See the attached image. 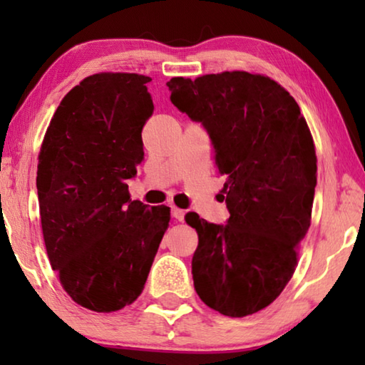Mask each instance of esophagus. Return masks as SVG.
<instances>
[{"instance_id":"1","label":"esophagus","mask_w":365,"mask_h":365,"mask_svg":"<svg viewBox=\"0 0 365 365\" xmlns=\"http://www.w3.org/2000/svg\"><path fill=\"white\" fill-rule=\"evenodd\" d=\"M172 215H174V217L178 220V222H183V219H185V211L183 209H178V207H172Z\"/></svg>"}]
</instances>
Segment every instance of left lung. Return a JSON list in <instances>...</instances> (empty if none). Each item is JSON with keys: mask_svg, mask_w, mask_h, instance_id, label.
I'll use <instances>...</instances> for the list:
<instances>
[{"mask_svg": "<svg viewBox=\"0 0 365 365\" xmlns=\"http://www.w3.org/2000/svg\"><path fill=\"white\" fill-rule=\"evenodd\" d=\"M168 86L174 106L205 125L227 177V225L185 217L197 232L196 293L228 317L262 311L293 277L311 225L317 156L307 122L294 98L262 73L174 77Z\"/></svg>", "mask_w": 365, "mask_h": 365, "instance_id": "left-lung-1", "label": "left lung"}]
</instances>
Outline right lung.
<instances>
[{"mask_svg":"<svg viewBox=\"0 0 365 365\" xmlns=\"http://www.w3.org/2000/svg\"><path fill=\"white\" fill-rule=\"evenodd\" d=\"M150 77L100 72L73 86L46 128L36 190L49 264L66 293L90 311L114 312L143 292L168 206L130 200L153 114Z\"/></svg>","mask_w":365,"mask_h":365,"instance_id":"add662e5","label":"right lung"}]
</instances>
